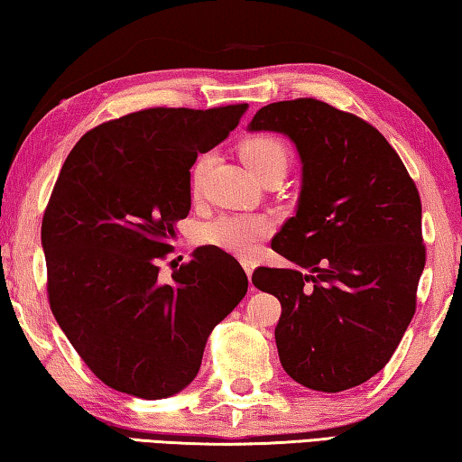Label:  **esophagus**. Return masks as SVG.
<instances>
[{"label": "esophagus", "instance_id": "1", "mask_svg": "<svg viewBox=\"0 0 462 462\" xmlns=\"http://www.w3.org/2000/svg\"><path fill=\"white\" fill-rule=\"evenodd\" d=\"M241 263H244V270H245V274H247V278H252V272H254V260H249V258H244L241 260Z\"/></svg>", "mask_w": 462, "mask_h": 462}]
</instances>
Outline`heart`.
<instances>
[{"label":"heart","instance_id":"b5f03b06","mask_svg":"<svg viewBox=\"0 0 462 462\" xmlns=\"http://www.w3.org/2000/svg\"><path fill=\"white\" fill-rule=\"evenodd\" d=\"M210 157L200 155L192 170V188L199 190L204 173L210 165ZM241 160L255 176L262 178L268 171L289 168V147L282 139L274 134H254V137L241 143ZM272 229V223L266 217H245V215H225L202 226L200 237L204 244L217 245L226 252L247 255L252 254L258 241L266 237Z\"/></svg>","mask_w":462,"mask_h":462}]
</instances>
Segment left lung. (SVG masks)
<instances>
[{
  "label": "left lung",
  "instance_id": "8db88e82",
  "mask_svg": "<svg viewBox=\"0 0 462 462\" xmlns=\"http://www.w3.org/2000/svg\"><path fill=\"white\" fill-rule=\"evenodd\" d=\"M247 128L286 134L302 163L297 215L272 239L294 268L252 276L282 305V368L313 391L356 387L391 360L415 313L418 188L374 126L313 97L263 106Z\"/></svg>",
  "mask_w": 462,
  "mask_h": 462
}]
</instances>
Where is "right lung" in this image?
<instances>
[{"mask_svg":"<svg viewBox=\"0 0 462 462\" xmlns=\"http://www.w3.org/2000/svg\"><path fill=\"white\" fill-rule=\"evenodd\" d=\"M247 104L149 108L83 134L42 217L51 311L104 384L165 399L199 374L210 331L247 292L218 247L160 278L176 223L190 213V168L229 137Z\"/></svg>","mask_w":462,"mask_h":462,"instance_id":"add662e5","label":"right lung"}]
</instances>
